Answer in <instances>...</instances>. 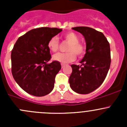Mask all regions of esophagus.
<instances>
[{"label": "esophagus", "mask_w": 127, "mask_h": 127, "mask_svg": "<svg viewBox=\"0 0 127 127\" xmlns=\"http://www.w3.org/2000/svg\"><path fill=\"white\" fill-rule=\"evenodd\" d=\"M61 67H62V68H63V67H64V66H65V64L61 63Z\"/></svg>", "instance_id": "obj_1"}]
</instances>
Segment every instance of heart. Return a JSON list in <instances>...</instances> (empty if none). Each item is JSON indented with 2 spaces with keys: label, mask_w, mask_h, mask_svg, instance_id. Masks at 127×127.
I'll list each match as a JSON object with an SVG mask.
<instances>
[{
  "label": "heart",
  "mask_w": 127,
  "mask_h": 127,
  "mask_svg": "<svg viewBox=\"0 0 127 127\" xmlns=\"http://www.w3.org/2000/svg\"><path fill=\"white\" fill-rule=\"evenodd\" d=\"M64 38L70 42V45L67 48V53H58L53 56L55 61L61 63L66 64L75 61L77 55L78 56H82L85 52V47L82 44L79 43V37L72 32L66 33L64 35ZM60 41L56 36L51 38L48 42V47L52 52H56L59 49Z\"/></svg>",
  "instance_id": "b5f03b06"
}]
</instances>
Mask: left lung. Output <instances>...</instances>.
Here are the masks:
<instances>
[{"instance_id":"obj_1","label":"left lung","mask_w":127,"mask_h":127,"mask_svg":"<svg viewBox=\"0 0 127 127\" xmlns=\"http://www.w3.org/2000/svg\"><path fill=\"white\" fill-rule=\"evenodd\" d=\"M81 33L86 42V53L81 65L72 64L69 82L73 91L88 94L97 89L104 82L111 65L109 43L104 35L89 27L72 28Z\"/></svg>"}]
</instances>
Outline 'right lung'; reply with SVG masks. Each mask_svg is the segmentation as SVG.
<instances>
[{
	"label": "right lung",
	"instance_id": "1",
	"mask_svg": "<svg viewBox=\"0 0 127 127\" xmlns=\"http://www.w3.org/2000/svg\"><path fill=\"white\" fill-rule=\"evenodd\" d=\"M62 29L48 27L32 29L20 37L11 51V72L19 86L35 96L47 95L54 88L61 69L60 62L51 58L48 42Z\"/></svg>",
	"mask_w": 127,
	"mask_h": 127
}]
</instances>
